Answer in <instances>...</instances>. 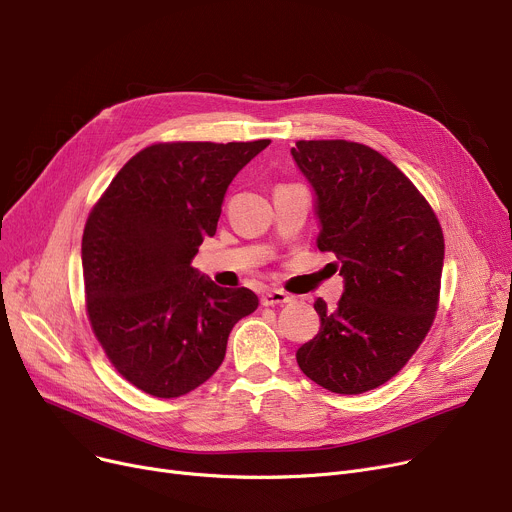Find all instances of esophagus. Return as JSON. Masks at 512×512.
<instances>
[{
  "label": "esophagus",
  "mask_w": 512,
  "mask_h": 512,
  "mask_svg": "<svg viewBox=\"0 0 512 512\" xmlns=\"http://www.w3.org/2000/svg\"><path fill=\"white\" fill-rule=\"evenodd\" d=\"M260 302H262V306H283V304L291 302V295L281 289H268L266 293H262Z\"/></svg>",
  "instance_id": "obj_1"
}]
</instances>
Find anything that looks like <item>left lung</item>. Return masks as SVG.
<instances>
[{"instance_id": "8db88e82", "label": "left lung", "mask_w": 512, "mask_h": 512, "mask_svg": "<svg viewBox=\"0 0 512 512\" xmlns=\"http://www.w3.org/2000/svg\"><path fill=\"white\" fill-rule=\"evenodd\" d=\"M291 155L316 194L318 250L345 281L322 299L318 335L297 349L302 372L337 395L393 378L426 339L438 310L444 237L428 200L378 150L349 140H299Z\"/></svg>"}]
</instances>
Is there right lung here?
I'll use <instances>...</instances> for the list:
<instances>
[{"label": "right lung", "mask_w": 512, "mask_h": 512, "mask_svg": "<svg viewBox=\"0 0 512 512\" xmlns=\"http://www.w3.org/2000/svg\"><path fill=\"white\" fill-rule=\"evenodd\" d=\"M270 140L161 142L134 155L90 210L82 235L86 312L109 362L159 399L213 376L237 320L258 308L192 266L217 233L233 177Z\"/></svg>", "instance_id": "right-lung-1"}]
</instances>
